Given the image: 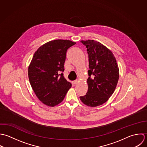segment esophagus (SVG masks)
<instances>
[{
  "label": "esophagus",
  "instance_id": "1",
  "mask_svg": "<svg viewBox=\"0 0 147 147\" xmlns=\"http://www.w3.org/2000/svg\"><path fill=\"white\" fill-rule=\"evenodd\" d=\"M78 82V81L77 80H74V81H73V82H72V83H73V84H76Z\"/></svg>",
  "mask_w": 147,
  "mask_h": 147
}]
</instances>
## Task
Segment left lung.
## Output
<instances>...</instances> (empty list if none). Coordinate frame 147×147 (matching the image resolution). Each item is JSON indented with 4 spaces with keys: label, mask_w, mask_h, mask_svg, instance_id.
<instances>
[{
    "label": "left lung",
    "mask_w": 147,
    "mask_h": 147,
    "mask_svg": "<svg viewBox=\"0 0 147 147\" xmlns=\"http://www.w3.org/2000/svg\"><path fill=\"white\" fill-rule=\"evenodd\" d=\"M88 53V90L81 101L90 107L105 103L115 91L119 80V68L113 53L94 40L81 41Z\"/></svg>",
    "instance_id": "left-lung-1"
}]
</instances>
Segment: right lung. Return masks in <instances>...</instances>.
Returning <instances> with one entry per match:
<instances>
[{
	"instance_id": "1",
	"label": "right lung",
	"mask_w": 147,
	"mask_h": 147,
	"mask_svg": "<svg viewBox=\"0 0 147 147\" xmlns=\"http://www.w3.org/2000/svg\"><path fill=\"white\" fill-rule=\"evenodd\" d=\"M76 42L55 40L40 47L33 55L28 67L30 85L44 104L53 107L64 99L71 84L63 77L67 49Z\"/></svg>"
}]
</instances>
